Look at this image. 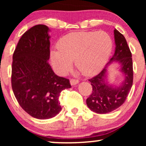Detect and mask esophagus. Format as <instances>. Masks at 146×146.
Masks as SVG:
<instances>
[{"mask_svg":"<svg viewBox=\"0 0 146 146\" xmlns=\"http://www.w3.org/2000/svg\"><path fill=\"white\" fill-rule=\"evenodd\" d=\"M79 82V80H76V79H71V80H70V83H71V85H75L77 84Z\"/></svg>","mask_w":146,"mask_h":146,"instance_id":"1","label":"esophagus"}]
</instances>
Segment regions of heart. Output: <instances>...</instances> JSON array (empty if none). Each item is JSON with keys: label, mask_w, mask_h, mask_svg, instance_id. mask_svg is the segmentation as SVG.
<instances>
[{"label": "heart", "mask_w": 146, "mask_h": 146, "mask_svg": "<svg viewBox=\"0 0 146 146\" xmlns=\"http://www.w3.org/2000/svg\"><path fill=\"white\" fill-rule=\"evenodd\" d=\"M113 40L105 31H80L68 33L51 51L53 66L60 74L71 69L73 60L84 75H92L102 69L113 49Z\"/></svg>", "instance_id": "obj_1"}]
</instances>
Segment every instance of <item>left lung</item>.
Returning a JSON list of instances; mask_svg holds the SVG:
<instances>
[{
  "label": "left lung",
  "instance_id": "obj_1",
  "mask_svg": "<svg viewBox=\"0 0 146 146\" xmlns=\"http://www.w3.org/2000/svg\"><path fill=\"white\" fill-rule=\"evenodd\" d=\"M115 53L103 70L88 81L93 91L87 98L86 104L92 111L98 114H106L117 109L124 103L133 82V67L132 53L125 37L117 29L114 30ZM113 61L121 65L120 70L125 78L119 87H113L106 82L108 66Z\"/></svg>",
  "mask_w": 146,
  "mask_h": 146
}]
</instances>
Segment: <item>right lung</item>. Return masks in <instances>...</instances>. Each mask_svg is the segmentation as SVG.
Masks as SVG:
<instances>
[{
	"mask_svg": "<svg viewBox=\"0 0 146 146\" xmlns=\"http://www.w3.org/2000/svg\"><path fill=\"white\" fill-rule=\"evenodd\" d=\"M48 31L44 25L27 30L18 41L11 67V87L18 104L39 119L52 118L60 113V93L71 87L69 80L55 74L48 62Z\"/></svg>",
	"mask_w": 146,
	"mask_h": 146,
	"instance_id": "1",
	"label": "right lung"
}]
</instances>
